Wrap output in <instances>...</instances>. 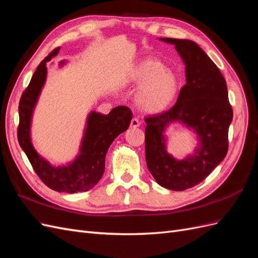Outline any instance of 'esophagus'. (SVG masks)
<instances>
[{
	"mask_svg": "<svg viewBox=\"0 0 258 258\" xmlns=\"http://www.w3.org/2000/svg\"><path fill=\"white\" fill-rule=\"evenodd\" d=\"M140 126V121H139V119L138 118H132L131 119V122H130V127L131 128H138Z\"/></svg>",
	"mask_w": 258,
	"mask_h": 258,
	"instance_id": "obj_1",
	"label": "esophagus"
}]
</instances>
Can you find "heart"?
<instances>
[{
    "label": "heart",
    "mask_w": 258,
    "mask_h": 258,
    "mask_svg": "<svg viewBox=\"0 0 258 258\" xmlns=\"http://www.w3.org/2000/svg\"><path fill=\"white\" fill-rule=\"evenodd\" d=\"M128 83L139 87L136 103L150 114L165 111L173 102L178 90L176 75L166 69L162 62L153 58L138 62L128 75Z\"/></svg>",
    "instance_id": "obj_1"
}]
</instances>
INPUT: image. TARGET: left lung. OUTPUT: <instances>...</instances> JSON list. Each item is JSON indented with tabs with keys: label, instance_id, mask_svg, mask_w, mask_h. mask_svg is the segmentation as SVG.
Returning <instances> with one entry per match:
<instances>
[{
	"label": "left lung",
	"instance_id": "8db88e82",
	"mask_svg": "<svg viewBox=\"0 0 258 258\" xmlns=\"http://www.w3.org/2000/svg\"><path fill=\"white\" fill-rule=\"evenodd\" d=\"M159 40L174 45L185 64L186 84L171 110L145 118V158L156 182L181 191L201 183L225 158L232 108L224 76L197 43ZM174 122L192 128L200 140L195 152L181 161L166 151L165 130Z\"/></svg>",
	"mask_w": 258,
	"mask_h": 258
}]
</instances>
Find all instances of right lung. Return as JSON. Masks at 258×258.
I'll list each match as a JSON object with an SVG mask.
<instances>
[{
	"label": "right lung",
	"mask_w": 258,
	"mask_h": 258,
	"mask_svg": "<svg viewBox=\"0 0 258 258\" xmlns=\"http://www.w3.org/2000/svg\"><path fill=\"white\" fill-rule=\"evenodd\" d=\"M60 47L56 48L41 62L28 88L22 93L19 102L18 142L38 177L49 188L69 194L88 191L102 177L108 147L117 137L128 129L132 112L123 105L113 108L107 115L91 111L86 120L80 153L73 161L57 167L42 157L31 141V122L47 76L46 63L57 56ZM64 64L66 61H60V67Z\"/></svg>",
	"instance_id": "add662e5"
}]
</instances>
